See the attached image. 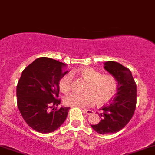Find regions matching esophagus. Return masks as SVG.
Masks as SVG:
<instances>
[{
    "label": "esophagus",
    "instance_id": "34e87169",
    "mask_svg": "<svg viewBox=\"0 0 155 155\" xmlns=\"http://www.w3.org/2000/svg\"><path fill=\"white\" fill-rule=\"evenodd\" d=\"M83 111H84L85 114H89H89H93V112H94L92 110H89V109H84Z\"/></svg>",
    "mask_w": 155,
    "mask_h": 155
}]
</instances>
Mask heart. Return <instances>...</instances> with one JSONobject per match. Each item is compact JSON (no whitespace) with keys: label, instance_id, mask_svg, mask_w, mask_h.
Listing matches in <instances>:
<instances>
[{"label":"heart","instance_id":"heart-1","mask_svg":"<svg viewBox=\"0 0 155 155\" xmlns=\"http://www.w3.org/2000/svg\"><path fill=\"white\" fill-rule=\"evenodd\" d=\"M80 75L88 84L85 94L73 93L64 98L66 106L74 107H88L96 102L98 106L110 101L118 89V81L111 74H103L101 71L91 67L82 68L78 71ZM73 79L69 73L64 74L59 81L60 90L63 93L69 92L72 89Z\"/></svg>","mask_w":155,"mask_h":155}]
</instances>
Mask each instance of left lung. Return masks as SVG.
<instances>
[{"label":"left lung","instance_id":"left-lung-1","mask_svg":"<svg viewBox=\"0 0 155 155\" xmlns=\"http://www.w3.org/2000/svg\"><path fill=\"white\" fill-rule=\"evenodd\" d=\"M104 66L117 80L118 89L109 104L100 109L101 120L91 126L99 134H111L124 129L132 118L137 104V85L131 71L123 65L107 61Z\"/></svg>","mask_w":155,"mask_h":155}]
</instances>
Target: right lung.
<instances>
[{
  "instance_id": "right-lung-1",
  "label": "right lung",
  "mask_w": 155,
  "mask_h": 155,
  "mask_svg": "<svg viewBox=\"0 0 155 155\" xmlns=\"http://www.w3.org/2000/svg\"><path fill=\"white\" fill-rule=\"evenodd\" d=\"M64 63L46 57L33 61L23 71L17 84V104L25 122L35 131L52 132L62 125L69 107L61 104L59 81Z\"/></svg>"
}]
</instances>
